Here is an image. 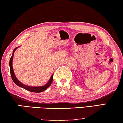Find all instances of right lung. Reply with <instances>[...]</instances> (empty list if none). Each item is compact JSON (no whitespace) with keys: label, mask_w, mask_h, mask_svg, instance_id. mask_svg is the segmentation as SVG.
<instances>
[{"label":"right lung","mask_w":123,"mask_h":123,"mask_svg":"<svg viewBox=\"0 0 123 123\" xmlns=\"http://www.w3.org/2000/svg\"><path fill=\"white\" fill-rule=\"evenodd\" d=\"M17 49L15 48L13 51V54H12V55L11 57L10 60V73H11V77L12 80L14 83H15L16 85H18V86L21 87L24 89L28 90V91H31V92H43V91L45 90L46 88H48L49 86H50V85L52 84V82H53V75H52L51 76L50 80H49L48 83L47 84H46L45 86H40V87H31V86H28L27 85H25L24 84H23L22 83H21L19 80H18V79L16 78V76L15 75V74H14V71H13V68H12V60H13V54L15 51L16 50V49Z\"/></svg>","instance_id":"obj_1"}]
</instances>
